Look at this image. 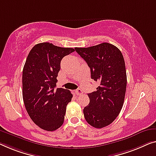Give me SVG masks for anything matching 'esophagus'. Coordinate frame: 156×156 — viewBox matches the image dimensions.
<instances>
[{
  "label": "esophagus",
  "mask_w": 156,
  "mask_h": 156,
  "mask_svg": "<svg viewBox=\"0 0 156 156\" xmlns=\"http://www.w3.org/2000/svg\"><path fill=\"white\" fill-rule=\"evenodd\" d=\"M76 95H80V94H83V91H82V90L81 89H77L76 90Z\"/></svg>",
  "instance_id": "1"
}]
</instances>
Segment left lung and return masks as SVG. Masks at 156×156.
<instances>
[{
  "label": "left lung",
  "mask_w": 156,
  "mask_h": 156,
  "mask_svg": "<svg viewBox=\"0 0 156 156\" xmlns=\"http://www.w3.org/2000/svg\"><path fill=\"white\" fill-rule=\"evenodd\" d=\"M87 62L91 78L99 83L97 91L87 94L90 103L83 109L91 126L102 128L114 121L122 108L127 86L125 60L119 49L103 43L89 48H75Z\"/></svg>",
  "instance_id": "1"
}]
</instances>
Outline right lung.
I'll return each instance as SVG.
<instances>
[{"mask_svg": "<svg viewBox=\"0 0 156 156\" xmlns=\"http://www.w3.org/2000/svg\"><path fill=\"white\" fill-rule=\"evenodd\" d=\"M74 51L41 43L31 49L27 58L22 73L23 100L30 118L41 129L55 131L64 123L73 94L64 88L54 90L62 58Z\"/></svg>", "mask_w": 156, "mask_h": 156, "instance_id": "1", "label": "right lung"}]
</instances>
